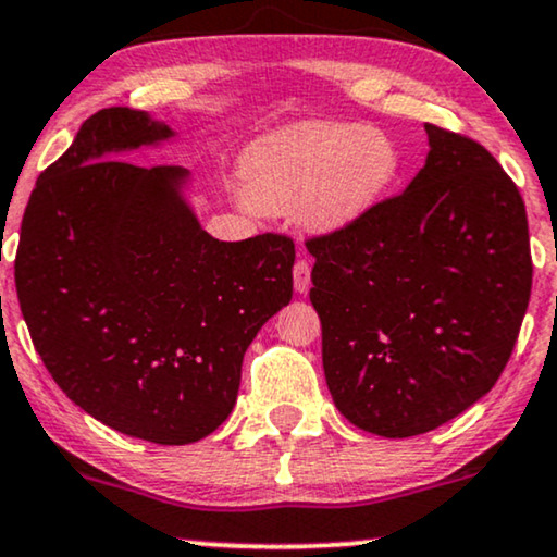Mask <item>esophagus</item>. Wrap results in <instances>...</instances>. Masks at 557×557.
Here are the masks:
<instances>
[{"instance_id":"obj_1","label":"esophagus","mask_w":557,"mask_h":557,"mask_svg":"<svg viewBox=\"0 0 557 557\" xmlns=\"http://www.w3.org/2000/svg\"><path fill=\"white\" fill-rule=\"evenodd\" d=\"M311 286V263L309 261H296L294 265V288L299 294H307Z\"/></svg>"}]
</instances>
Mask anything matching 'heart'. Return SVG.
Masks as SVG:
<instances>
[{"mask_svg":"<svg viewBox=\"0 0 557 557\" xmlns=\"http://www.w3.org/2000/svg\"><path fill=\"white\" fill-rule=\"evenodd\" d=\"M400 151L391 134L372 126L314 121L256 144L243 164L246 197L261 212L299 202L311 231H342L383 200L398 177Z\"/></svg>","mask_w":557,"mask_h":557,"instance_id":"heart-1","label":"heart"}]
</instances>
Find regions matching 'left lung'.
<instances>
[{"instance_id":"1","label":"left lung","mask_w":557,"mask_h":557,"mask_svg":"<svg viewBox=\"0 0 557 557\" xmlns=\"http://www.w3.org/2000/svg\"><path fill=\"white\" fill-rule=\"evenodd\" d=\"M425 134L400 195L307 240L326 387L349 423L385 438L438 429L492 391L532 288L520 189L479 141Z\"/></svg>"}]
</instances>
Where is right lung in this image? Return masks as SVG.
Returning a JSON list of instances; mask_svg holds the SVG:
<instances>
[{"label":"right lung","instance_id":"right-lung-1","mask_svg":"<svg viewBox=\"0 0 557 557\" xmlns=\"http://www.w3.org/2000/svg\"><path fill=\"white\" fill-rule=\"evenodd\" d=\"M174 132L113 106L83 121L22 218L14 284L45 368L109 429L162 446L231 416L243 355L292 301L294 240L208 235L182 197L187 170L121 157Z\"/></svg>","mask_w":557,"mask_h":557}]
</instances>
